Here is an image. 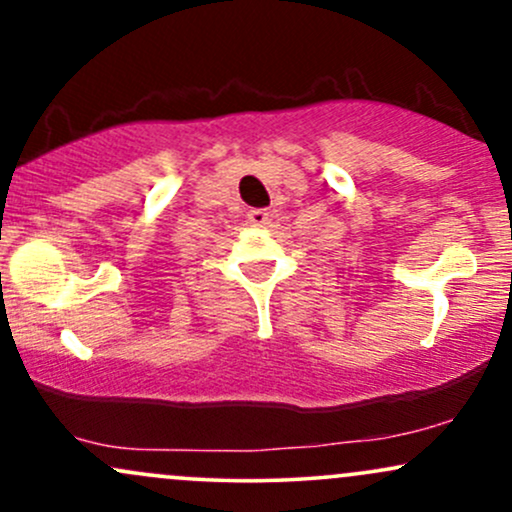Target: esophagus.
Listing matches in <instances>:
<instances>
[{"mask_svg": "<svg viewBox=\"0 0 512 512\" xmlns=\"http://www.w3.org/2000/svg\"><path fill=\"white\" fill-rule=\"evenodd\" d=\"M269 211L267 209H250L248 211V223L255 228H267L269 226Z\"/></svg>", "mask_w": 512, "mask_h": 512, "instance_id": "obj_1", "label": "esophagus"}]
</instances>
